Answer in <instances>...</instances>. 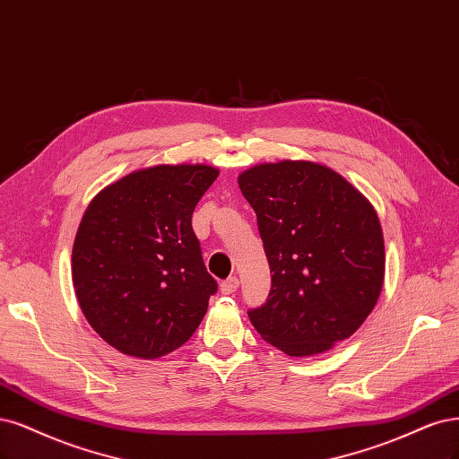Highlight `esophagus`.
I'll return each instance as SVG.
<instances>
[{"instance_id":"34e87169","label":"esophagus","mask_w":459,"mask_h":459,"mask_svg":"<svg viewBox=\"0 0 459 459\" xmlns=\"http://www.w3.org/2000/svg\"><path fill=\"white\" fill-rule=\"evenodd\" d=\"M220 289H222L224 294H233L237 289H239V279L230 277V279L222 281V284H220Z\"/></svg>"}]
</instances>
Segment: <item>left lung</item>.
Instances as JSON below:
<instances>
[{
	"label": "left lung",
	"instance_id": "obj_1",
	"mask_svg": "<svg viewBox=\"0 0 459 459\" xmlns=\"http://www.w3.org/2000/svg\"><path fill=\"white\" fill-rule=\"evenodd\" d=\"M272 270L258 334L290 357L323 353L365 323L382 292L385 252L372 204L338 172L309 161L239 177Z\"/></svg>",
	"mask_w": 459,
	"mask_h": 459
}]
</instances>
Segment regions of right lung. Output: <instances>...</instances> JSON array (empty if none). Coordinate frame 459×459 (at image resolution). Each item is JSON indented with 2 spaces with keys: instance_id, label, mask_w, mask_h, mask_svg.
Wrapping results in <instances>:
<instances>
[{
  "instance_id": "1",
  "label": "right lung",
  "mask_w": 459,
  "mask_h": 459,
  "mask_svg": "<svg viewBox=\"0 0 459 459\" xmlns=\"http://www.w3.org/2000/svg\"><path fill=\"white\" fill-rule=\"evenodd\" d=\"M216 177L207 165L136 170L87 207L72 252L74 289L89 325L117 351L157 359L203 321L218 282L192 214Z\"/></svg>"
}]
</instances>
